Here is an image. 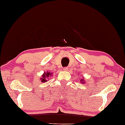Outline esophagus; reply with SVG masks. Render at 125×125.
<instances>
[{"label":"esophagus","mask_w":125,"mask_h":125,"mask_svg":"<svg viewBox=\"0 0 125 125\" xmlns=\"http://www.w3.org/2000/svg\"><path fill=\"white\" fill-rule=\"evenodd\" d=\"M68 70V68H67V67H65L63 68V71H67Z\"/></svg>","instance_id":"34e87169"}]
</instances>
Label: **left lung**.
Masks as SVG:
<instances>
[{
    "instance_id": "1",
    "label": "left lung",
    "mask_w": 125,
    "mask_h": 125,
    "mask_svg": "<svg viewBox=\"0 0 125 125\" xmlns=\"http://www.w3.org/2000/svg\"><path fill=\"white\" fill-rule=\"evenodd\" d=\"M80 82H81V83L84 84V83H85V80H84V79H82L80 80Z\"/></svg>"
}]
</instances>
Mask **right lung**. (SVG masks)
Masks as SVG:
<instances>
[{
    "instance_id": "obj_1",
    "label": "right lung",
    "mask_w": 125,
    "mask_h": 125,
    "mask_svg": "<svg viewBox=\"0 0 125 125\" xmlns=\"http://www.w3.org/2000/svg\"><path fill=\"white\" fill-rule=\"evenodd\" d=\"M53 73H51L50 72H44L43 73L42 75V77L41 78V82L43 83H45L47 81H48L49 79L48 78H49V77H51L52 76ZM48 79V80H47V79Z\"/></svg>"
}]
</instances>
